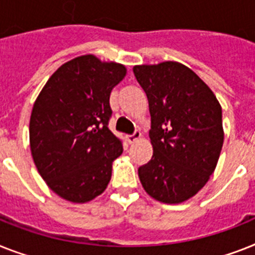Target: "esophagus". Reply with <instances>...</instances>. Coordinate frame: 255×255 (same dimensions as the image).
<instances>
[{
  "label": "esophagus",
  "mask_w": 255,
  "mask_h": 255,
  "mask_svg": "<svg viewBox=\"0 0 255 255\" xmlns=\"http://www.w3.org/2000/svg\"><path fill=\"white\" fill-rule=\"evenodd\" d=\"M139 138H140V131L139 130H135L132 134H129V135H128V142L132 143V142H135L136 139H139Z\"/></svg>",
  "instance_id": "obj_1"
}]
</instances>
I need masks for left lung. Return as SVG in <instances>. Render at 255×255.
Returning <instances> with one entry per match:
<instances>
[{
    "label": "left lung",
    "mask_w": 255,
    "mask_h": 255,
    "mask_svg": "<svg viewBox=\"0 0 255 255\" xmlns=\"http://www.w3.org/2000/svg\"><path fill=\"white\" fill-rule=\"evenodd\" d=\"M132 71L148 99L153 147L138 176L152 198L181 203L197 194L215 170L224 140L222 107L182 64L167 61Z\"/></svg>",
    "instance_id": "left-lung-1"
}]
</instances>
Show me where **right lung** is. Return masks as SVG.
Returning a JSON list of instances; mask_svg holds the SVG:
<instances>
[{"mask_svg":"<svg viewBox=\"0 0 255 255\" xmlns=\"http://www.w3.org/2000/svg\"><path fill=\"white\" fill-rule=\"evenodd\" d=\"M125 66L77 57L48 79L29 120V146L40 176L61 198L74 203L105 190L123 140L109 130L111 91Z\"/></svg>","mask_w":255,"mask_h":255,"instance_id":"obj_1","label":"right lung"}]
</instances>
